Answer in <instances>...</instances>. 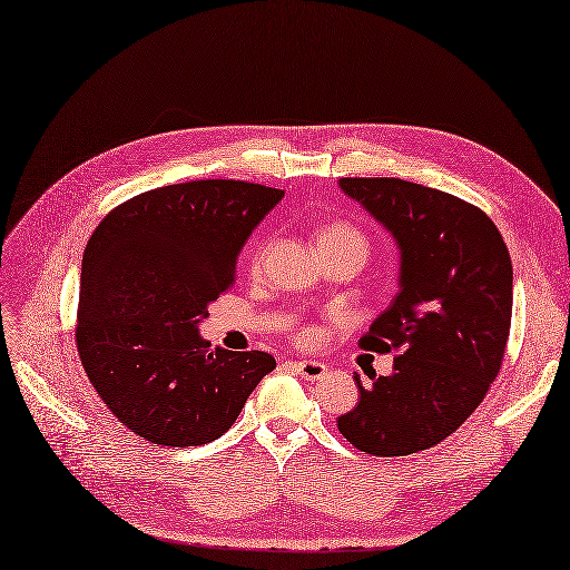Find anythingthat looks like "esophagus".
<instances>
[{
  "label": "esophagus",
  "mask_w": 570,
  "mask_h": 570,
  "mask_svg": "<svg viewBox=\"0 0 570 570\" xmlns=\"http://www.w3.org/2000/svg\"><path fill=\"white\" fill-rule=\"evenodd\" d=\"M289 366H292V371L299 373L304 381H312V383H316V381H321V377L327 375V366L321 364V361H292Z\"/></svg>",
  "instance_id": "34e87169"
}]
</instances>
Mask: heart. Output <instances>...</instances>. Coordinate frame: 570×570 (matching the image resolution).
Here are the masks:
<instances>
[{"label": "heart", "mask_w": 570, "mask_h": 570, "mask_svg": "<svg viewBox=\"0 0 570 570\" xmlns=\"http://www.w3.org/2000/svg\"><path fill=\"white\" fill-rule=\"evenodd\" d=\"M331 247H354L366 254V237L361 235L358 228L350 226V223H333L318 235V249H331ZM262 262V252L254 254V266ZM304 337H314L312 333H304Z\"/></svg>", "instance_id": "heart-1"}]
</instances>
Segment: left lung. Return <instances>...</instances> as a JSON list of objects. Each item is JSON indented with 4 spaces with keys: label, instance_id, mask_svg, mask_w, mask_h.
Segmentation results:
<instances>
[{
    "label": "left lung",
    "instance_id": "1",
    "mask_svg": "<svg viewBox=\"0 0 570 570\" xmlns=\"http://www.w3.org/2000/svg\"><path fill=\"white\" fill-rule=\"evenodd\" d=\"M400 249V292L361 347L396 352L390 375L354 381L358 404L340 433L373 456L435 446L485 400L511 327L513 268L478 206L400 178H340Z\"/></svg>",
    "mask_w": 570,
    "mask_h": 570
}]
</instances>
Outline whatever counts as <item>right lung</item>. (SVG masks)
Returning a JSON list of instances; mask_svg holds the SVG:
<instances>
[{
	"mask_svg": "<svg viewBox=\"0 0 570 570\" xmlns=\"http://www.w3.org/2000/svg\"><path fill=\"white\" fill-rule=\"evenodd\" d=\"M283 197L245 180H193L137 195L95 228L80 268L78 354L135 435L164 446L212 442L275 368L266 352L212 347L199 323Z\"/></svg>",
	"mask_w": 570,
	"mask_h": 570,
	"instance_id": "right-lung-1",
	"label": "right lung"
}]
</instances>
